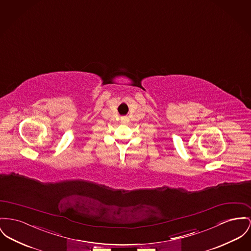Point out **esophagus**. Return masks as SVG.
Here are the masks:
<instances>
[{
	"label": "esophagus",
	"mask_w": 251,
	"mask_h": 251,
	"mask_svg": "<svg viewBox=\"0 0 251 251\" xmlns=\"http://www.w3.org/2000/svg\"><path fill=\"white\" fill-rule=\"evenodd\" d=\"M122 122H123V123H126V122H128V119H127V118H123V119H122Z\"/></svg>",
	"instance_id": "esophagus-1"
}]
</instances>
